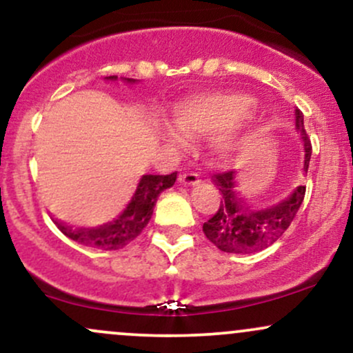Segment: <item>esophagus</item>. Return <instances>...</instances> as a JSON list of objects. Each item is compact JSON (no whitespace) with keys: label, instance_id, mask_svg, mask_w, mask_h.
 Returning a JSON list of instances; mask_svg holds the SVG:
<instances>
[{"label":"esophagus","instance_id":"obj_1","mask_svg":"<svg viewBox=\"0 0 353 353\" xmlns=\"http://www.w3.org/2000/svg\"><path fill=\"white\" fill-rule=\"evenodd\" d=\"M199 174L197 172H182L179 174V182L181 184H185V185H194L199 182Z\"/></svg>","mask_w":353,"mask_h":353}]
</instances>
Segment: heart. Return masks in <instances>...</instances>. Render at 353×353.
<instances>
[{"instance_id": "1", "label": "heart", "mask_w": 353, "mask_h": 353, "mask_svg": "<svg viewBox=\"0 0 353 353\" xmlns=\"http://www.w3.org/2000/svg\"><path fill=\"white\" fill-rule=\"evenodd\" d=\"M254 99L241 92H210L190 96L174 108V125L164 132L174 144H184L185 136H205L221 132L219 144L228 149L236 125L252 112Z\"/></svg>"}]
</instances>
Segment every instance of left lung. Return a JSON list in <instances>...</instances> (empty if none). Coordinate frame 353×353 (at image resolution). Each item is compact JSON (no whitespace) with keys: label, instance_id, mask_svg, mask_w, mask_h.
I'll return each instance as SVG.
<instances>
[{"label":"left lung","instance_id":"left-lung-1","mask_svg":"<svg viewBox=\"0 0 353 353\" xmlns=\"http://www.w3.org/2000/svg\"><path fill=\"white\" fill-rule=\"evenodd\" d=\"M295 128L303 141V172L309 171L312 144L303 128V114L295 109ZM222 194L217 212L202 225V232L222 252L254 254L264 250L283 236L305 197V185H299L289 197L267 209L247 208L236 190V171H222L212 176Z\"/></svg>","mask_w":353,"mask_h":353}]
</instances>
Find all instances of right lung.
Returning <instances> with one entry per match:
<instances>
[{
  "label": "right lung",
  "mask_w": 353,
  "mask_h": 353,
  "mask_svg": "<svg viewBox=\"0 0 353 353\" xmlns=\"http://www.w3.org/2000/svg\"><path fill=\"white\" fill-rule=\"evenodd\" d=\"M108 79H117V76H109ZM125 83H136V79L124 78ZM177 179V172L168 174V176H154V174H145L141 177L137 184L134 196L131 202L125 205L123 212L117 216L114 221L106 222V224L98 225V228L88 229H72L70 225H64L63 222L54 221L58 229L66 237L79 244L94 247L101 250H117L123 249L129 242L143 232L148 225L149 219L152 216L154 205H156L157 197L164 189L171 188Z\"/></svg>",
  "instance_id": "right-lung-1"
}]
</instances>
